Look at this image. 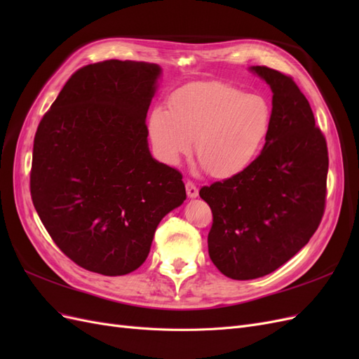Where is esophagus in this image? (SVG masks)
Listing matches in <instances>:
<instances>
[{
  "instance_id": "34e87169",
  "label": "esophagus",
  "mask_w": 359,
  "mask_h": 359,
  "mask_svg": "<svg viewBox=\"0 0 359 359\" xmlns=\"http://www.w3.org/2000/svg\"><path fill=\"white\" fill-rule=\"evenodd\" d=\"M186 190H187V196H189V198H191V199L198 198L199 190H198V187H196V186H194V182L187 181V182H186Z\"/></svg>"
}]
</instances>
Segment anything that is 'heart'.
I'll use <instances>...</instances> for the list:
<instances>
[{
	"label": "heart",
	"instance_id": "obj_1",
	"mask_svg": "<svg viewBox=\"0 0 359 359\" xmlns=\"http://www.w3.org/2000/svg\"><path fill=\"white\" fill-rule=\"evenodd\" d=\"M273 112L262 95L244 94L223 82H196L172 95L170 109L149 116L156 156L177 165L193 148L217 178L240 175L253 165L271 128Z\"/></svg>",
	"mask_w": 359,
	"mask_h": 359
}]
</instances>
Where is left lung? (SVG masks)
I'll return each mask as SVG.
<instances>
[{"mask_svg":"<svg viewBox=\"0 0 359 359\" xmlns=\"http://www.w3.org/2000/svg\"><path fill=\"white\" fill-rule=\"evenodd\" d=\"M273 91L262 153L240 175L202 187L212 211L208 253L222 274L253 280L286 264L316 232L325 211L328 148L290 76L250 67Z\"/></svg>","mask_w":359,"mask_h":359,"instance_id":"8db88e82","label":"left lung"}]
</instances>
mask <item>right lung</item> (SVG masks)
<instances>
[{
  "label": "right lung",
  "mask_w": 359,
  "mask_h": 359,
  "mask_svg": "<svg viewBox=\"0 0 359 359\" xmlns=\"http://www.w3.org/2000/svg\"><path fill=\"white\" fill-rule=\"evenodd\" d=\"M160 74L144 61L85 66L37 128L32 203L61 252L97 274L137 269L163 217L186 201L181 173L148 147L147 112Z\"/></svg>",
  "instance_id": "add662e5"
}]
</instances>
